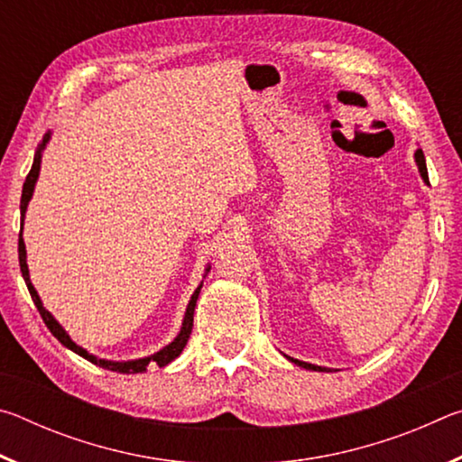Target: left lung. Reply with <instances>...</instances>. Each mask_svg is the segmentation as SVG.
I'll use <instances>...</instances> for the list:
<instances>
[{
  "mask_svg": "<svg viewBox=\"0 0 462 462\" xmlns=\"http://www.w3.org/2000/svg\"><path fill=\"white\" fill-rule=\"evenodd\" d=\"M416 162H418V169H420V173H421V179H424V181L428 183V169H426V159H424V152H421V148H418V151H416ZM289 361L303 366V369H310V371H328V369H324V366H316V365L297 361V358H289Z\"/></svg>",
  "mask_w": 462,
  "mask_h": 462,
  "instance_id": "obj_1",
  "label": "left lung"
}]
</instances>
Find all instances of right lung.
<instances>
[{
	"instance_id": "1",
	"label": "right lung",
	"mask_w": 462,
	"mask_h": 462,
	"mask_svg": "<svg viewBox=\"0 0 462 462\" xmlns=\"http://www.w3.org/2000/svg\"><path fill=\"white\" fill-rule=\"evenodd\" d=\"M49 138H51V132H49V134H44V138H42V144L38 146V151H36V154H34L32 169H30V173H28V177H26V183H24V189H22V199H20V217H22L20 222H22V226H24V216H26L28 201H30V198H32V193H34V185H36V179H38V173H41V159H42V151H44L46 143H49ZM18 259H20V271H22V277H24V281H26V287H28L30 295H32L34 306H36V310H38V311H41V316H42V319H44V324H46V328H49V330L52 332L54 338H57L60 344H65V346H67L69 350H73V353H77V355L83 356V358H88L89 363L101 366V369H107V371H116V373H126V374H130V373H144V371H146V366H148V363H156L159 366H167L171 361H175V358H177L179 355H181V350L185 348L187 340H189V334H191V328H193L195 301H198V297H199L201 285H199L198 289H195L193 295H191L189 306H187L185 318H183L181 332L177 334V338H175L173 342L167 344L165 348H161L159 353H154V355H151V356H144V358H136V361H126V363L106 361V358H97V356H93V355H89L88 350H85V348L77 346V344H75L71 338H69V334H67L65 330H62V328H60V324L57 322V319H54V318L49 314V311L44 310L42 301H41V297H38L36 289H34V285H32V281H30V273H28V264H26V246H24V238H22V230H20V240H18ZM206 271H209V269H206Z\"/></svg>"
}]
</instances>
